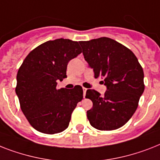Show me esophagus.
<instances>
[{
  "label": "esophagus",
  "instance_id": "esophagus-1",
  "mask_svg": "<svg viewBox=\"0 0 160 160\" xmlns=\"http://www.w3.org/2000/svg\"><path fill=\"white\" fill-rule=\"evenodd\" d=\"M87 89L85 88H83V96H84V98H85V93H86Z\"/></svg>",
  "mask_w": 160,
  "mask_h": 160
}]
</instances>
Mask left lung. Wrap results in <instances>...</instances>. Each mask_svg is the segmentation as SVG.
<instances>
[{"instance_id": "8db88e82", "label": "left lung", "mask_w": 160, "mask_h": 160, "mask_svg": "<svg viewBox=\"0 0 160 160\" xmlns=\"http://www.w3.org/2000/svg\"><path fill=\"white\" fill-rule=\"evenodd\" d=\"M84 60L94 77L103 79V95L88 89L85 98L93 108L87 111L90 125L101 131L120 128L130 120L138 107L145 89L144 71L132 51L109 38L79 42Z\"/></svg>"}]
</instances>
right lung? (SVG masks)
Wrapping results in <instances>:
<instances>
[{
    "label": "right lung",
    "instance_id": "1",
    "mask_svg": "<svg viewBox=\"0 0 160 160\" xmlns=\"http://www.w3.org/2000/svg\"><path fill=\"white\" fill-rule=\"evenodd\" d=\"M80 53L78 42L58 38L33 49L19 67L15 93L23 113L39 132L52 135L65 131L82 100L80 85L71 89L57 88L58 81L67 77L69 62Z\"/></svg>",
    "mask_w": 160,
    "mask_h": 160
}]
</instances>
